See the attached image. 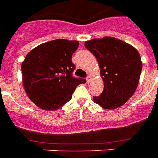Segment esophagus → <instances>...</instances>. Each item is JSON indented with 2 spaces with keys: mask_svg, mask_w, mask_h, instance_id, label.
Returning a JSON list of instances; mask_svg holds the SVG:
<instances>
[{
  "mask_svg": "<svg viewBox=\"0 0 158 158\" xmlns=\"http://www.w3.org/2000/svg\"><path fill=\"white\" fill-rule=\"evenodd\" d=\"M92 79H93L92 76H91V75H89V76H88V77H87V79H86V81H87V84H89V83H90V82H91V81H92Z\"/></svg>",
  "mask_w": 158,
  "mask_h": 158,
  "instance_id": "obj_1",
  "label": "esophagus"
}]
</instances>
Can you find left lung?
Listing matches in <instances>:
<instances>
[{
    "label": "left lung",
    "instance_id": "obj_1",
    "mask_svg": "<svg viewBox=\"0 0 158 158\" xmlns=\"http://www.w3.org/2000/svg\"><path fill=\"white\" fill-rule=\"evenodd\" d=\"M85 46L96 56L104 89L94 102L104 109L120 107L135 92L142 62L134 46L114 37L87 40Z\"/></svg>",
    "mask_w": 158,
    "mask_h": 158
}]
</instances>
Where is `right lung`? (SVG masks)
<instances>
[{
    "instance_id": "obj_1",
    "label": "right lung",
    "mask_w": 158,
    "mask_h": 158,
    "mask_svg": "<svg viewBox=\"0 0 158 158\" xmlns=\"http://www.w3.org/2000/svg\"><path fill=\"white\" fill-rule=\"evenodd\" d=\"M78 40L57 39L40 44L26 55L21 65L27 96L42 110L56 111L69 102L77 86L85 79L72 76V55Z\"/></svg>"
}]
</instances>
